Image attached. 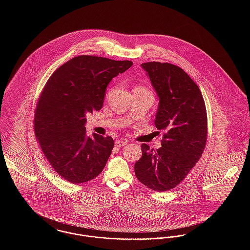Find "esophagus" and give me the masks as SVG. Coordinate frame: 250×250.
<instances>
[{
  "instance_id": "1",
  "label": "esophagus",
  "mask_w": 250,
  "mask_h": 250,
  "mask_svg": "<svg viewBox=\"0 0 250 250\" xmlns=\"http://www.w3.org/2000/svg\"><path fill=\"white\" fill-rule=\"evenodd\" d=\"M127 144V142L126 141H116L115 142V146L116 147H123V146H125V145H126Z\"/></svg>"
}]
</instances>
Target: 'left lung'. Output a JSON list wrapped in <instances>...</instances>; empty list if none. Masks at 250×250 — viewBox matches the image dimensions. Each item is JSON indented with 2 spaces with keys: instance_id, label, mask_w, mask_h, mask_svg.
Segmentation results:
<instances>
[{
  "instance_id": "8db88e82",
  "label": "left lung",
  "mask_w": 250,
  "mask_h": 250,
  "mask_svg": "<svg viewBox=\"0 0 250 250\" xmlns=\"http://www.w3.org/2000/svg\"><path fill=\"white\" fill-rule=\"evenodd\" d=\"M142 66L159 97L155 125L164 134L156 151L142 144L135 174L145 187L164 192L176 188L201 158L207 141V112L199 86L182 68L159 62Z\"/></svg>"
}]
</instances>
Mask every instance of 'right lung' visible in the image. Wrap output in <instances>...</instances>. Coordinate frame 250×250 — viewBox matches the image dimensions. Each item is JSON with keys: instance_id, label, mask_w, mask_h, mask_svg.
<instances>
[{"instance_id": "add662e5", "label": "right lung", "mask_w": 250, "mask_h": 250, "mask_svg": "<svg viewBox=\"0 0 250 250\" xmlns=\"http://www.w3.org/2000/svg\"><path fill=\"white\" fill-rule=\"evenodd\" d=\"M131 61L81 55L54 72L35 111V133L52 168L72 184L98 176L114 146L110 136L86 135L85 115L103 106L107 84L126 71Z\"/></svg>"}]
</instances>
